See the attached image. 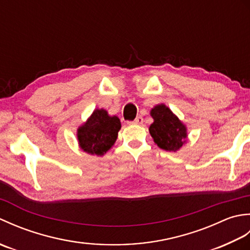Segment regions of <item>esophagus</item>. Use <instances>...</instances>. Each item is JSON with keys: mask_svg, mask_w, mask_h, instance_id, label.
I'll list each match as a JSON object with an SVG mask.
<instances>
[{"mask_svg": "<svg viewBox=\"0 0 250 250\" xmlns=\"http://www.w3.org/2000/svg\"><path fill=\"white\" fill-rule=\"evenodd\" d=\"M143 121H144V119H143V117L139 116V117H136L135 120H133V121H130V122H129V125H142V124H143Z\"/></svg>", "mask_w": 250, "mask_h": 250, "instance_id": "34e87169", "label": "esophagus"}]
</instances>
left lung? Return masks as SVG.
<instances>
[{
	"mask_svg": "<svg viewBox=\"0 0 250 250\" xmlns=\"http://www.w3.org/2000/svg\"><path fill=\"white\" fill-rule=\"evenodd\" d=\"M153 122L149 133L158 147L176 152L188 141L187 126L166 104H158L150 109Z\"/></svg>",
	"mask_w": 250,
	"mask_h": 250,
	"instance_id": "obj_1",
	"label": "left lung"
}]
</instances>
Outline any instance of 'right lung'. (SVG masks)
Instances as JSON below:
<instances>
[{
	"label": "right lung",
	"mask_w": 250,
	"mask_h": 250,
	"mask_svg": "<svg viewBox=\"0 0 250 250\" xmlns=\"http://www.w3.org/2000/svg\"><path fill=\"white\" fill-rule=\"evenodd\" d=\"M120 129L118 117L110 116L103 108L94 109L86 122L77 129L79 148L89 155L102 157L114 146Z\"/></svg>",
	"instance_id": "obj_1"
}]
</instances>
